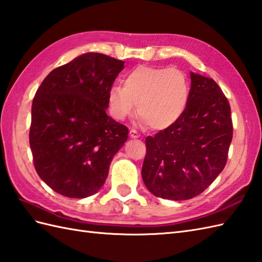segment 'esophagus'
Wrapping results in <instances>:
<instances>
[{
  "instance_id": "esophagus-1",
  "label": "esophagus",
  "mask_w": 262,
  "mask_h": 262,
  "mask_svg": "<svg viewBox=\"0 0 262 262\" xmlns=\"http://www.w3.org/2000/svg\"><path fill=\"white\" fill-rule=\"evenodd\" d=\"M129 136H130L132 138H138L141 135H139V133L136 132L135 129H130V130H129Z\"/></svg>"
}]
</instances>
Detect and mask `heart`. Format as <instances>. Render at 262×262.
I'll return each instance as SVG.
<instances>
[{"instance_id":"obj_1","label":"heart","mask_w":262,"mask_h":262,"mask_svg":"<svg viewBox=\"0 0 262 262\" xmlns=\"http://www.w3.org/2000/svg\"><path fill=\"white\" fill-rule=\"evenodd\" d=\"M124 86L108 90V108L117 120H125L136 111L144 125L165 129L184 114L190 84L183 71L176 68L138 66L124 78Z\"/></svg>"}]
</instances>
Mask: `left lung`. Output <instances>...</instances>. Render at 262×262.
Returning <instances> with one entry per match:
<instances>
[{"mask_svg":"<svg viewBox=\"0 0 262 262\" xmlns=\"http://www.w3.org/2000/svg\"><path fill=\"white\" fill-rule=\"evenodd\" d=\"M233 135L231 108L213 79L191 72L190 97L181 118L145 139L143 181L166 200H190L206 190L228 161Z\"/></svg>","mask_w":262,"mask_h":262,"instance_id":"left-lung-1","label":"left lung"}]
</instances>
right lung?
Returning a JSON list of instances; mask_svg holds the SVG:
<instances>
[{"mask_svg": "<svg viewBox=\"0 0 262 262\" xmlns=\"http://www.w3.org/2000/svg\"><path fill=\"white\" fill-rule=\"evenodd\" d=\"M124 61L84 53L53 69L32 102L30 146L35 171L54 192L82 199L97 193L128 128L106 114L108 90Z\"/></svg>", "mask_w": 262, "mask_h": 262, "instance_id": "add662e5", "label": "right lung"}]
</instances>
